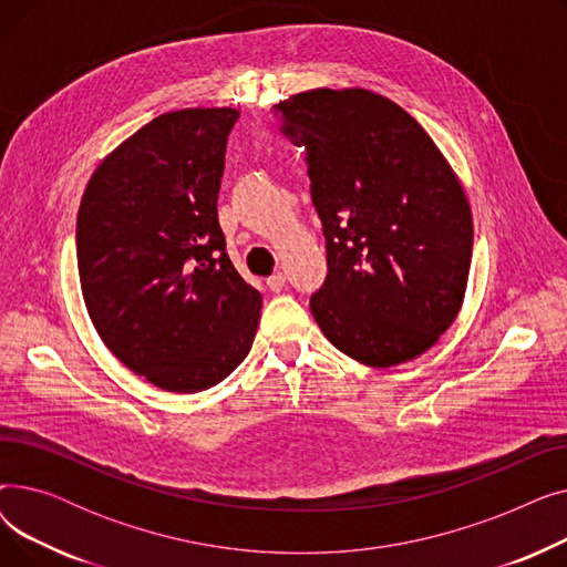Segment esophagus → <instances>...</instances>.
<instances>
[{
	"label": "esophagus",
	"instance_id": "esophagus-1",
	"mask_svg": "<svg viewBox=\"0 0 567 567\" xmlns=\"http://www.w3.org/2000/svg\"><path fill=\"white\" fill-rule=\"evenodd\" d=\"M285 285H287V278H285V274H274L271 278L266 280V287L271 289V291H276V293H280V291L285 289Z\"/></svg>",
	"mask_w": 567,
	"mask_h": 567
}]
</instances>
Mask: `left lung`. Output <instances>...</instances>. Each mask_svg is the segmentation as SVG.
<instances>
[{
  "mask_svg": "<svg viewBox=\"0 0 567 567\" xmlns=\"http://www.w3.org/2000/svg\"><path fill=\"white\" fill-rule=\"evenodd\" d=\"M274 114L306 146L326 276L310 310L349 359L393 368L455 321L473 218L457 174L415 118L368 89H310Z\"/></svg>",
  "mask_w": 567,
  "mask_h": 567,
  "instance_id": "1",
  "label": "left lung"
}]
</instances>
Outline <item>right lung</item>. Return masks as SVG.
<instances>
[{"label": "right lung", "instance_id": "obj_1", "mask_svg": "<svg viewBox=\"0 0 567 567\" xmlns=\"http://www.w3.org/2000/svg\"><path fill=\"white\" fill-rule=\"evenodd\" d=\"M238 110L165 112L101 161L78 212V274L105 347L169 393L248 355L261 310L225 252L218 190Z\"/></svg>", "mask_w": 567, "mask_h": 567}]
</instances>
